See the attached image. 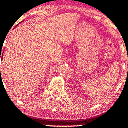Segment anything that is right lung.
Segmentation results:
<instances>
[{"label": "right lung", "mask_w": 128, "mask_h": 128, "mask_svg": "<svg viewBox=\"0 0 128 128\" xmlns=\"http://www.w3.org/2000/svg\"><path fill=\"white\" fill-rule=\"evenodd\" d=\"M16 26H17V25H16ZM3 54H4V53H3ZM3 54H2V56H0V59H1V60H2V58H3ZM0 55H1V53H0Z\"/></svg>", "instance_id": "obj_1"}]
</instances>
